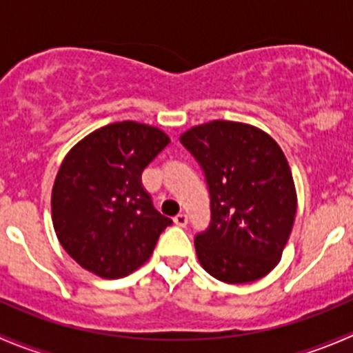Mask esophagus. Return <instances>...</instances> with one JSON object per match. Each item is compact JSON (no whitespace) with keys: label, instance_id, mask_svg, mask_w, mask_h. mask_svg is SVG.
Instances as JSON below:
<instances>
[{"label":"esophagus","instance_id":"1","mask_svg":"<svg viewBox=\"0 0 353 353\" xmlns=\"http://www.w3.org/2000/svg\"><path fill=\"white\" fill-rule=\"evenodd\" d=\"M174 223L179 227H186L188 225V215L186 213H179V215L174 216Z\"/></svg>","mask_w":353,"mask_h":353}]
</instances>
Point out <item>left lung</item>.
I'll return each instance as SVG.
<instances>
[{
	"label": "left lung",
	"mask_w": 353,
	"mask_h": 353,
	"mask_svg": "<svg viewBox=\"0 0 353 353\" xmlns=\"http://www.w3.org/2000/svg\"><path fill=\"white\" fill-rule=\"evenodd\" d=\"M210 191V223L196 234L203 268L225 283L268 275L282 258L297 194L282 148L259 128L212 121L181 134Z\"/></svg>",
	"instance_id": "left-lung-1"
}]
</instances>
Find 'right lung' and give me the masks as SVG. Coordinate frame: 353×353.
<instances>
[{"mask_svg": "<svg viewBox=\"0 0 353 353\" xmlns=\"http://www.w3.org/2000/svg\"><path fill=\"white\" fill-rule=\"evenodd\" d=\"M169 143L159 128L123 121L68 152L52 186V225L81 268L123 279L150 258L172 220L154 208L141 172Z\"/></svg>", "mask_w": 353, "mask_h": 353, "instance_id": "right-lung-1", "label": "right lung"}]
</instances>
